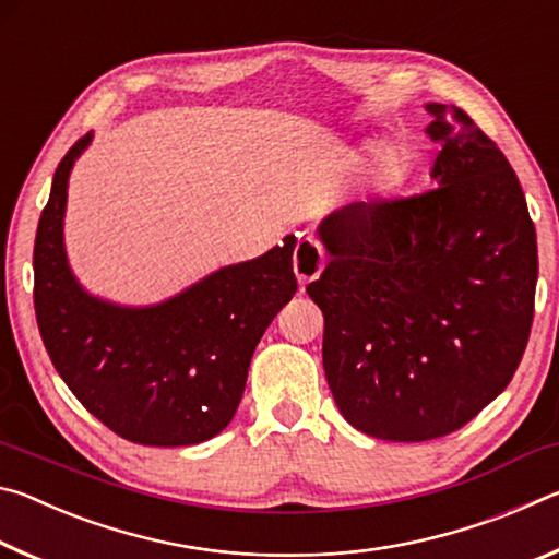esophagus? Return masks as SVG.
I'll use <instances>...</instances> for the list:
<instances>
[{
    "label": "esophagus",
    "mask_w": 559,
    "mask_h": 559,
    "mask_svg": "<svg viewBox=\"0 0 559 559\" xmlns=\"http://www.w3.org/2000/svg\"><path fill=\"white\" fill-rule=\"evenodd\" d=\"M325 269L323 249H320L313 236H300L296 251H293V271L300 281V286L316 281Z\"/></svg>",
    "instance_id": "obj_1"
}]
</instances>
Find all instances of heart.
<instances>
[{"label":"heart","instance_id":"b5f03b06","mask_svg":"<svg viewBox=\"0 0 559 559\" xmlns=\"http://www.w3.org/2000/svg\"><path fill=\"white\" fill-rule=\"evenodd\" d=\"M396 173H400V157H396L394 153H386V155L382 157L380 175H382V179H394Z\"/></svg>","mask_w":559,"mask_h":559}]
</instances>
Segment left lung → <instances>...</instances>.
I'll return each mask as SVG.
<instances>
[{
	"label": "left lung",
	"mask_w": 559,
	"mask_h": 559,
	"mask_svg": "<svg viewBox=\"0 0 559 559\" xmlns=\"http://www.w3.org/2000/svg\"><path fill=\"white\" fill-rule=\"evenodd\" d=\"M427 110L437 187L328 214L330 261L306 288L340 414L384 441L468 424L513 380L533 325L537 236L518 175L461 108Z\"/></svg>",
	"instance_id": "8db88e82"
}]
</instances>
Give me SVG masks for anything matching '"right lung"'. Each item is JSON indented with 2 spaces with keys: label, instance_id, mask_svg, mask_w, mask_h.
Returning <instances> with one entry per match:
<instances>
[{
  "label": "right lung",
  "instance_id": "obj_1",
  "mask_svg": "<svg viewBox=\"0 0 559 559\" xmlns=\"http://www.w3.org/2000/svg\"><path fill=\"white\" fill-rule=\"evenodd\" d=\"M83 135L56 167L34 243L36 323L56 372L118 437L192 447L226 429L261 335L293 298L296 236L155 306H118L81 286L63 246L66 192Z\"/></svg>",
  "mask_w": 559,
  "mask_h": 559
}]
</instances>
